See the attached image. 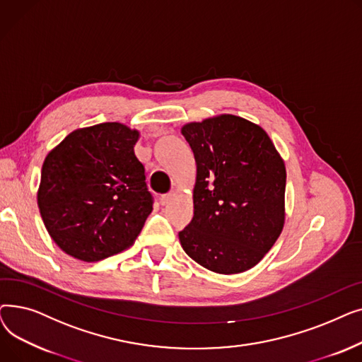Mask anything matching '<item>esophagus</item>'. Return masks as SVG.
<instances>
[{"label":"esophagus","instance_id":"1","mask_svg":"<svg viewBox=\"0 0 362 362\" xmlns=\"http://www.w3.org/2000/svg\"><path fill=\"white\" fill-rule=\"evenodd\" d=\"M173 199H175V194H165V195H163V197L160 198V202H161V205H167V204H170Z\"/></svg>","mask_w":362,"mask_h":362}]
</instances>
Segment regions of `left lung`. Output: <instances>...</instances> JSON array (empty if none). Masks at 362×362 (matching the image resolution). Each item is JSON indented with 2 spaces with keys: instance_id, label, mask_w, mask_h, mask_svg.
<instances>
[{
  "instance_id": "obj_1",
  "label": "left lung",
  "mask_w": 362,
  "mask_h": 362,
  "mask_svg": "<svg viewBox=\"0 0 362 362\" xmlns=\"http://www.w3.org/2000/svg\"><path fill=\"white\" fill-rule=\"evenodd\" d=\"M197 164L194 218L183 251L206 270L239 274L265 257L284 226L286 167L261 126L218 114L182 126Z\"/></svg>"
}]
</instances>
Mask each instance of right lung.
<instances>
[{
	"label": "right lung",
	"mask_w": 362,
	"mask_h": 362,
	"mask_svg": "<svg viewBox=\"0 0 362 362\" xmlns=\"http://www.w3.org/2000/svg\"><path fill=\"white\" fill-rule=\"evenodd\" d=\"M136 129L117 122L76 129L44 160L37 208L67 255L95 262L135 243L152 198L135 156Z\"/></svg>",
	"instance_id": "right-lung-1"
}]
</instances>
